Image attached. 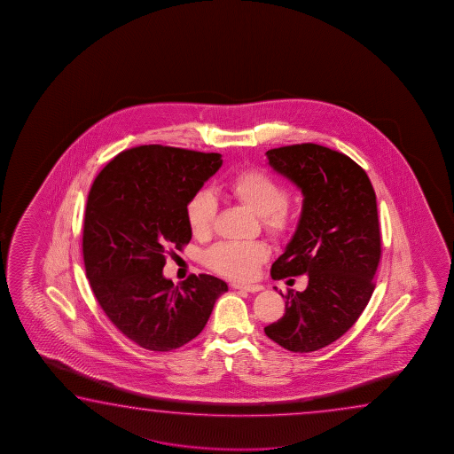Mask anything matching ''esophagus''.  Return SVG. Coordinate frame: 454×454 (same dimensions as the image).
<instances>
[{"label":"esophagus","instance_id":"esophagus-1","mask_svg":"<svg viewBox=\"0 0 454 454\" xmlns=\"http://www.w3.org/2000/svg\"><path fill=\"white\" fill-rule=\"evenodd\" d=\"M233 289H241V291H247V293H259L263 287L261 285H245V283H233L231 285Z\"/></svg>","mask_w":454,"mask_h":454}]
</instances>
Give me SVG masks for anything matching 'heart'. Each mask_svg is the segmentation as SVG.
I'll return each mask as SVG.
<instances>
[{
	"instance_id": "obj_1",
	"label": "heart",
	"mask_w": 454,
	"mask_h": 454,
	"mask_svg": "<svg viewBox=\"0 0 454 454\" xmlns=\"http://www.w3.org/2000/svg\"><path fill=\"white\" fill-rule=\"evenodd\" d=\"M227 191L259 215L262 225L271 235H286L293 229L295 215L285 185L263 169H241L229 177ZM187 223L197 237H207L213 229L217 201L215 195L201 191L187 203ZM269 247L262 241H223L207 253V265L233 279H251L262 262L269 259Z\"/></svg>"
}]
</instances>
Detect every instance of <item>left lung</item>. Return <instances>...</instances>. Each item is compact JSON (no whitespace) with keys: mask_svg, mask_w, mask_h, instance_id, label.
<instances>
[{"mask_svg":"<svg viewBox=\"0 0 454 454\" xmlns=\"http://www.w3.org/2000/svg\"><path fill=\"white\" fill-rule=\"evenodd\" d=\"M267 157L303 193L297 231L271 278L308 275V286L287 293L285 316L263 331L293 353H311L349 331L373 294L381 257L377 195L367 173L329 147L303 143Z\"/></svg>","mask_w":454,"mask_h":454,"instance_id":"1","label":"left lung"}]
</instances>
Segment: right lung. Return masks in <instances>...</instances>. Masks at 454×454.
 I'll use <instances>...</instances> for the list:
<instances>
[{
    "mask_svg": "<svg viewBox=\"0 0 454 454\" xmlns=\"http://www.w3.org/2000/svg\"><path fill=\"white\" fill-rule=\"evenodd\" d=\"M221 165L215 153L131 147L101 169L87 197L85 275L109 321L149 351H171L195 339L229 289L205 273L181 286L161 273L167 254L192 239L187 203Z\"/></svg>",
    "mask_w": 454,
    "mask_h": 454,
    "instance_id": "obj_1",
    "label": "right lung"
}]
</instances>
